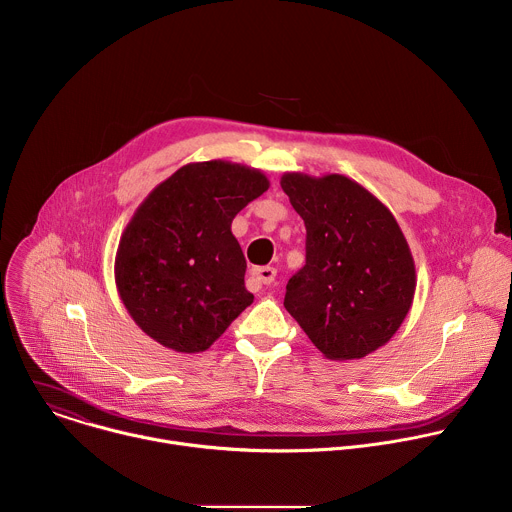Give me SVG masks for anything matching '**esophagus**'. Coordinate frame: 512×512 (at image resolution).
Masks as SVG:
<instances>
[{
  "instance_id": "1",
  "label": "esophagus",
  "mask_w": 512,
  "mask_h": 512,
  "mask_svg": "<svg viewBox=\"0 0 512 512\" xmlns=\"http://www.w3.org/2000/svg\"><path fill=\"white\" fill-rule=\"evenodd\" d=\"M252 278L260 284H272L276 278V270L272 266H260L252 270Z\"/></svg>"
}]
</instances>
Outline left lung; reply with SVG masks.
Here are the masks:
<instances>
[{"mask_svg": "<svg viewBox=\"0 0 512 512\" xmlns=\"http://www.w3.org/2000/svg\"><path fill=\"white\" fill-rule=\"evenodd\" d=\"M306 228V264L288 280L284 306L333 361L361 359L401 327L416 266L393 214L345 175L280 179Z\"/></svg>", "mask_w": 512, "mask_h": 512, "instance_id": "8db88e82", "label": "left lung"}]
</instances>
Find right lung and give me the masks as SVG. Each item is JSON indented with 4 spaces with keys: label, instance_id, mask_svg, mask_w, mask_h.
Instances as JSON below:
<instances>
[{
    "label": "right lung",
    "instance_id": "1",
    "mask_svg": "<svg viewBox=\"0 0 512 512\" xmlns=\"http://www.w3.org/2000/svg\"><path fill=\"white\" fill-rule=\"evenodd\" d=\"M268 185L262 171L218 159L183 165L145 197L121 236L115 282L151 339L206 351L252 304L232 220Z\"/></svg>",
    "mask_w": 512,
    "mask_h": 512
}]
</instances>
